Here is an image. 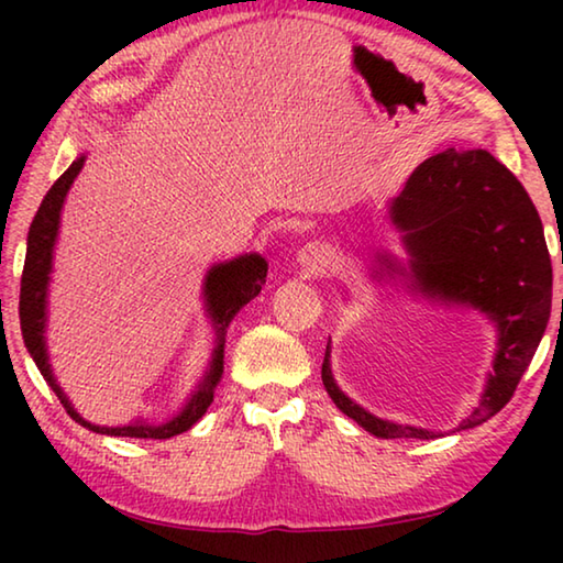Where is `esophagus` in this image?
<instances>
[{"instance_id": "1", "label": "esophagus", "mask_w": 563, "mask_h": 563, "mask_svg": "<svg viewBox=\"0 0 563 563\" xmlns=\"http://www.w3.org/2000/svg\"><path fill=\"white\" fill-rule=\"evenodd\" d=\"M298 268L302 275H308V278H316V275H322L330 268V253L325 245L320 243H308L305 247H300L298 253Z\"/></svg>"}]
</instances>
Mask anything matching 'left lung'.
I'll use <instances>...</instances> for the list:
<instances>
[{
    "label": "left lung",
    "instance_id": "obj_1",
    "mask_svg": "<svg viewBox=\"0 0 563 563\" xmlns=\"http://www.w3.org/2000/svg\"><path fill=\"white\" fill-rule=\"evenodd\" d=\"M387 218L407 251L375 253V273L405 278L412 295L479 310L497 330L492 373L479 405L456 427L487 422L509 402L544 338L551 316V258L544 225L511 170L489 151H454L422 161L405 188L387 201ZM322 385L340 412L383 440H434L424 427L375 417L342 393L332 377L330 345Z\"/></svg>",
    "mask_w": 563,
    "mask_h": 563
}]
</instances>
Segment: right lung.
<instances>
[{"mask_svg": "<svg viewBox=\"0 0 563 563\" xmlns=\"http://www.w3.org/2000/svg\"><path fill=\"white\" fill-rule=\"evenodd\" d=\"M87 156H76L71 166L64 170L59 180L49 188V194L44 196V201L36 211L34 221L30 225V235H26V258H24V273H22V292H19V325H22L24 345L30 350L32 360L44 375L46 385L54 389V395L62 399V405L71 419H76L81 427L109 437H133V440H168L180 432H188L198 419L206 415V409L211 407L216 387L223 377V350H225V332L233 318L241 312L243 305L251 302L255 295L261 292L265 275H268V261L258 253H245L238 255L233 261L213 263L206 271L203 278V310L206 318L211 320L213 328V352L208 360V367L203 377L198 379L194 393L188 395L184 405L176 409L174 417H168L166 422H148V419H133L129 424L119 427H101L93 424L89 419H84L76 412L71 399L66 397L62 385L56 383L54 369L49 365V350H46V305H49V283L54 271V247L56 238H59L62 225V208L74 178L79 176Z\"/></svg>", "mask_w": 563, "mask_h": 563, "instance_id": "add662e5", "label": "right lung"}]
</instances>
